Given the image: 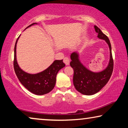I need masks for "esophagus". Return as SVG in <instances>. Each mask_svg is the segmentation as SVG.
<instances>
[{
  "mask_svg": "<svg viewBox=\"0 0 128 128\" xmlns=\"http://www.w3.org/2000/svg\"><path fill=\"white\" fill-rule=\"evenodd\" d=\"M64 62L66 64V65H69L70 64V59L69 58L66 57L64 59Z\"/></svg>",
  "mask_w": 128,
  "mask_h": 128,
  "instance_id": "obj_1",
  "label": "esophagus"
}]
</instances>
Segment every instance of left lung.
I'll return each mask as SVG.
<instances>
[{"mask_svg":"<svg viewBox=\"0 0 128 128\" xmlns=\"http://www.w3.org/2000/svg\"><path fill=\"white\" fill-rule=\"evenodd\" d=\"M94 28L96 32L98 33L97 37L105 40L109 46L110 58L107 67L100 72H93L89 70L82 64L78 52H74L70 55L72 61L70 65L74 70L73 84L78 92L87 96L97 93L105 86L111 78L114 68L111 45L110 40L98 27L94 26Z\"/></svg>","mask_w":128,"mask_h":128,"instance_id":"1","label":"left lung"}]
</instances>
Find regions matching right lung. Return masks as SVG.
<instances>
[{
    "label": "right lung",
    "mask_w": 128,
    "mask_h": 128,
    "mask_svg": "<svg viewBox=\"0 0 128 128\" xmlns=\"http://www.w3.org/2000/svg\"><path fill=\"white\" fill-rule=\"evenodd\" d=\"M34 24L37 23L34 22L27 28ZM20 36L16 40L14 46L13 64L16 74L20 83L32 93L36 95H44L48 93L55 87L57 73L59 70L65 66V64L63 62V60H55L47 69L41 72L36 74L25 72L19 67L16 59V46Z\"/></svg>",
    "instance_id": "add662e5"
}]
</instances>
